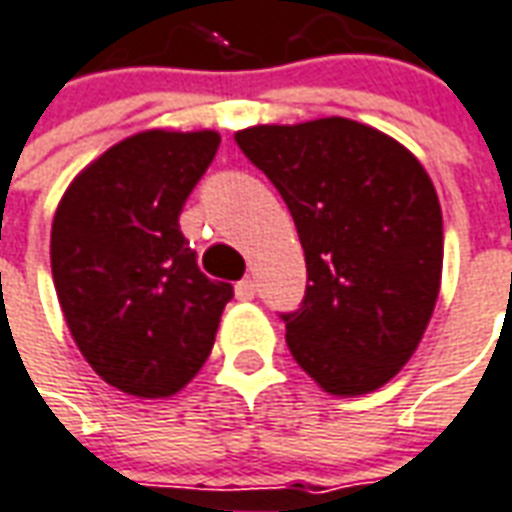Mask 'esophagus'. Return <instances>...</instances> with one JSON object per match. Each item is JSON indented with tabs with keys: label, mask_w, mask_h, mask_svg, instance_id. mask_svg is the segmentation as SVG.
Masks as SVG:
<instances>
[{
	"label": "esophagus",
	"mask_w": 512,
	"mask_h": 512,
	"mask_svg": "<svg viewBox=\"0 0 512 512\" xmlns=\"http://www.w3.org/2000/svg\"><path fill=\"white\" fill-rule=\"evenodd\" d=\"M255 293H257L255 280H249V277H244V280L235 285V296H238L241 302H252V299H255Z\"/></svg>",
	"instance_id": "34e87169"
}]
</instances>
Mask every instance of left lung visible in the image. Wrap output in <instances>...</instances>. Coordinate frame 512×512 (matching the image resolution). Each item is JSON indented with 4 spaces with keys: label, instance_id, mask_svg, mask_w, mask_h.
Masks as SVG:
<instances>
[{
    "label": "left lung",
    "instance_id": "1",
    "mask_svg": "<svg viewBox=\"0 0 512 512\" xmlns=\"http://www.w3.org/2000/svg\"><path fill=\"white\" fill-rule=\"evenodd\" d=\"M291 210L307 291L282 316L293 360L332 396L393 380L441 291L443 216L430 174L360 121L257 124L235 132Z\"/></svg>",
    "mask_w": 512,
    "mask_h": 512
}]
</instances>
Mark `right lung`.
Segmentation results:
<instances>
[{
	"mask_svg": "<svg viewBox=\"0 0 512 512\" xmlns=\"http://www.w3.org/2000/svg\"><path fill=\"white\" fill-rule=\"evenodd\" d=\"M219 144L216 130L135 132L88 163L55 210L52 280L71 338L107 385L138 399L194 380L232 299L180 232Z\"/></svg>",
	"mask_w": 512,
	"mask_h": 512,
	"instance_id": "add662e5",
	"label": "right lung"
}]
</instances>
